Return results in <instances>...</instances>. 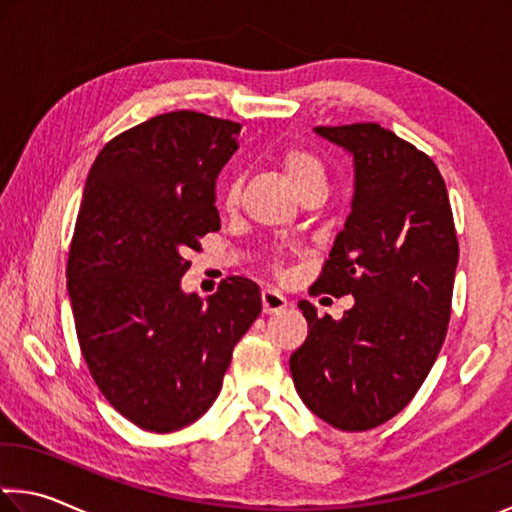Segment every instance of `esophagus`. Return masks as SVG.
I'll list each match as a JSON object with an SVG mask.
<instances>
[{"label": "esophagus", "mask_w": 512, "mask_h": 512, "mask_svg": "<svg viewBox=\"0 0 512 512\" xmlns=\"http://www.w3.org/2000/svg\"><path fill=\"white\" fill-rule=\"evenodd\" d=\"M287 305H289L287 298L282 296L278 289L266 287L262 291V310H264V314H278V312L285 310Z\"/></svg>", "instance_id": "esophagus-1"}]
</instances>
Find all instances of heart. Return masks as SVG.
<instances>
[{
	"label": "heart",
	"instance_id": "heart-1",
	"mask_svg": "<svg viewBox=\"0 0 512 512\" xmlns=\"http://www.w3.org/2000/svg\"><path fill=\"white\" fill-rule=\"evenodd\" d=\"M282 170L289 177V182L294 184V189H303L307 184H323L326 186V164L316 157V154L307 152V150H287L280 157ZM239 198V186L237 182H230L225 189V205L234 207Z\"/></svg>",
	"mask_w": 512,
	"mask_h": 512
}]
</instances>
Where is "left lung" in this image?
I'll return each mask as SVG.
<instances>
[{
	"instance_id": "1",
	"label": "left lung",
	"mask_w": 512,
	"mask_h": 512,
	"mask_svg": "<svg viewBox=\"0 0 512 512\" xmlns=\"http://www.w3.org/2000/svg\"><path fill=\"white\" fill-rule=\"evenodd\" d=\"M353 157V200L314 291L355 305L339 321L300 300L296 392L339 431H369L412 401L444 344L458 239L431 157L376 123L314 127Z\"/></svg>"
}]
</instances>
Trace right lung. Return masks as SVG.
<instances>
[{
    "label": "right lung",
    "instance_id": "obj_1",
    "mask_svg": "<svg viewBox=\"0 0 512 512\" xmlns=\"http://www.w3.org/2000/svg\"><path fill=\"white\" fill-rule=\"evenodd\" d=\"M239 123L198 111L145 120L104 145L81 198L68 296L91 376L143 431L173 433L212 408L232 351L262 312L259 287L182 289L189 250L221 230L216 177Z\"/></svg>",
    "mask_w": 512,
    "mask_h": 512
}]
</instances>
